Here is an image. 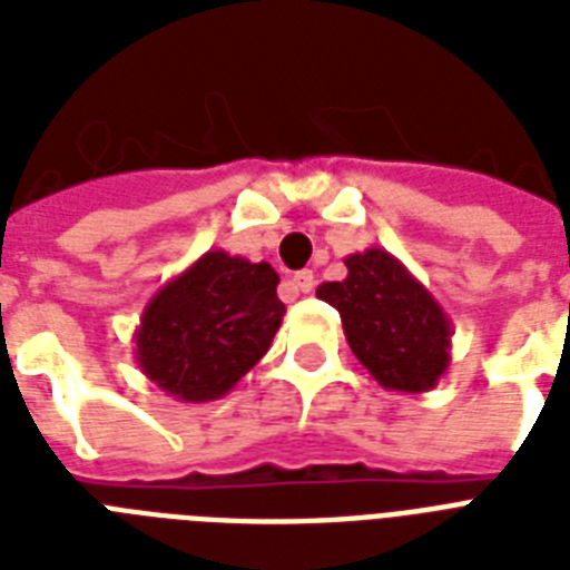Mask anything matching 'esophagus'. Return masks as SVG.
<instances>
[{
  "label": "esophagus",
  "instance_id": "esophagus-1",
  "mask_svg": "<svg viewBox=\"0 0 570 570\" xmlns=\"http://www.w3.org/2000/svg\"><path fill=\"white\" fill-rule=\"evenodd\" d=\"M289 286H293L295 293H313V286H316V281H313V272H295L293 281H289Z\"/></svg>",
  "mask_w": 570,
  "mask_h": 570
}]
</instances>
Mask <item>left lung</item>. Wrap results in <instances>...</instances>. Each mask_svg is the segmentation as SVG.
Returning a JSON list of instances; mask_svg holds the SVG:
<instances>
[{
  "label": "left lung",
  "mask_w": 570,
  "mask_h": 570,
  "mask_svg": "<svg viewBox=\"0 0 570 570\" xmlns=\"http://www.w3.org/2000/svg\"><path fill=\"white\" fill-rule=\"evenodd\" d=\"M348 275L316 289L337 307L355 357L384 390L425 393L450 370L452 325L429 289L384 248L346 257Z\"/></svg>",
  "instance_id": "left-lung-1"
}]
</instances>
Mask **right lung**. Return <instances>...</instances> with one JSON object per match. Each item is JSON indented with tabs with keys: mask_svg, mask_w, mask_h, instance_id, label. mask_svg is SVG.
<instances>
[{
	"mask_svg": "<svg viewBox=\"0 0 570 570\" xmlns=\"http://www.w3.org/2000/svg\"><path fill=\"white\" fill-rule=\"evenodd\" d=\"M281 277L268 263L206 250L147 302L136 364L180 402H213L272 346L284 322Z\"/></svg>",
	"mask_w": 570,
	"mask_h": 570,
	"instance_id": "obj_1",
	"label": "right lung"
}]
</instances>
